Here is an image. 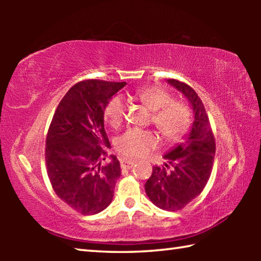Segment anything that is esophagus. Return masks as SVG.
<instances>
[{"instance_id": "obj_1", "label": "esophagus", "mask_w": 261, "mask_h": 261, "mask_svg": "<svg viewBox=\"0 0 261 261\" xmlns=\"http://www.w3.org/2000/svg\"><path fill=\"white\" fill-rule=\"evenodd\" d=\"M120 163H121V168H123V169H131V168L135 166V161L127 160V159H122Z\"/></svg>"}]
</instances>
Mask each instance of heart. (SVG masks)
Wrapping results in <instances>:
<instances>
[{
  "label": "heart",
  "instance_id": "b5f03b06",
  "mask_svg": "<svg viewBox=\"0 0 261 261\" xmlns=\"http://www.w3.org/2000/svg\"><path fill=\"white\" fill-rule=\"evenodd\" d=\"M137 98L152 112V123L167 140L174 141L187 134L191 125V109L182 101H175L169 92L161 87L148 86L137 91ZM126 112V102L116 95L105 107V117L110 126L122 124ZM158 138L151 131L132 127L116 141V149L131 159L143 158L156 147Z\"/></svg>",
  "mask_w": 261,
  "mask_h": 261
}]
</instances>
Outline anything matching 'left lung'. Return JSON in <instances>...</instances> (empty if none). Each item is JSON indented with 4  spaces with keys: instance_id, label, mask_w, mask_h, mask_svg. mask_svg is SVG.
<instances>
[{
    "instance_id": "8db88e82",
    "label": "left lung",
    "mask_w": 261,
    "mask_h": 261,
    "mask_svg": "<svg viewBox=\"0 0 261 261\" xmlns=\"http://www.w3.org/2000/svg\"><path fill=\"white\" fill-rule=\"evenodd\" d=\"M170 85L182 92L192 106L194 121L187 139L170 149L163 159L165 166L153 167L145 191L159 208L182 210L199 196L208 182L214 163L215 138L204 103L191 86L176 79Z\"/></svg>"
}]
</instances>
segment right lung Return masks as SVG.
<instances>
[{"label":"right lung","instance_id":"add662e5","mask_svg":"<svg viewBox=\"0 0 261 261\" xmlns=\"http://www.w3.org/2000/svg\"><path fill=\"white\" fill-rule=\"evenodd\" d=\"M126 83L87 79L77 83L57 106L46 138L47 174L57 197L83 215L110 205L121 176L115 155L102 163L110 146L105 107Z\"/></svg>","mask_w":261,"mask_h":261}]
</instances>
